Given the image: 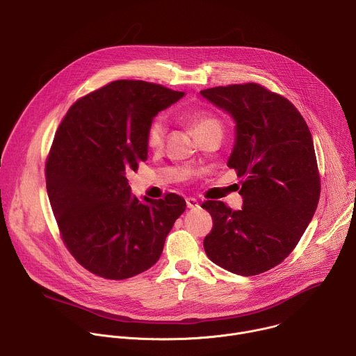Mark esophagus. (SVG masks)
I'll return each instance as SVG.
<instances>
[{
	"mask_svg": "<svg viewBox=\"0 0 356 356\" xmlns=\"http://www.w3.org/2000/svg\"><path fill=\"white\" fill-rule=\"evenodd\" d=\"M186 204H187L188 209H197V207H198V201H197L195 198L190 197V198L186 200Z\"/></svg>",
	"mask_w": 356,
	"mask_h": 356,
	"instance_id": "esophagus-1",
	"label": "esophagus"
}]
</instances>
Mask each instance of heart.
I'll return each instance as SVG.
<instances>
[{
	"label": "heart",
	"mask_w": 356,
	"mask_h": 356,
	"mask_svg": "<svg viewBox=\"0 0 356 356\" xmlns=\"http://www.w3.org/2000/svg\"><path fill=\"white\" fill-rule=\"evenodd\" d=\"M184 118L190 122V125L193 127V129L198 136H201L202 134L210 129L221 128V124L217 118L202 111H197V110L187 111L184 113ZM165 136H166V124L162 118H156L149 124L147 132H146V143L149 147L152 149L162 147L165 142Z\"/></svg>",
	"instance_id": "obj_1"
}]
</instances>
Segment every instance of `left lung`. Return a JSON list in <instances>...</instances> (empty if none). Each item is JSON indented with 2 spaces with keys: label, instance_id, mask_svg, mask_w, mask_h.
I'll list each match as a JSON object with an SVG mask.
<instances>
[{
  "label": "left lung",
  "instance_id": "1",
  "mask_svg": "<svg viewBox=\"0 0 356 356\" xmlns=\"http://www.w3.org/2000/svg\"><path fill=\"white\" fill-rule=\"evenodd\" d=\"M235 121L228 168L242 179V210L206 201L204 249L216 265L253 276L283 262L314 217L320 175L310 129L290 101L257 83L200 91Z\"/></svg>",
  "mask_w": 356,
  "mask_h": 356
}]
</instances>
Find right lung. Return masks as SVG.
I'll list each match as a JSON object with an SVG mask.
<instances>
[{
  "label": "right lung",
  "instance_id": "obj_1",
  "mask_svg": "<svg viewBox=\"0 0 356 356\" xmlns=\"http://www.w3.org/2000/svg\"><path fill=\"white\" fill-rule=\"evenodd\" d=\"M184 95L161 84L117 80L77 99L46 161V188L62 239L91 273L122 280L154 266L186 201L131 194L127 175L147 159L146 132Z\"/></svg>",
  "mask_w": 356,
  "mask_h": 356
}]
</instances>
